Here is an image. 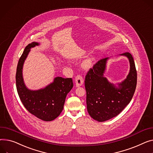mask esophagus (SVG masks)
I'll return each instance as SVG.
<instances>
[{
	"label": "esophagus",
	"instance_id": "1",
	"mask_svg": "<svg viewBox=\"0 0 153 153\" xmlns=\"http://www.w3.org/2000/svg\"><path fill=\"white\" fill-rule=\"evenodd\" d=\"M75 82L76 87L82 85L84 84V79L80 75H77L75 77Z\"/></svg>",
	"mask_w": 153,
	"mask_h": 153
}]
</instances>
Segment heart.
<instances>
[{
	"label": "heart",
	"mask_w": 153,
	"mask_h": 153,
	"mask_svg": "<svg viewBox=\"0 0 153 153\" xmlns=\"http://www.w3.org/2000/svg\"><path fill=\"white\" fill-rule=\"evenodd\" d=\"M94 58H91L87 59L86 61H85L84 64H83V67L85 69L90 68L94 63Z\"/></svg>",
	"instance_id": "1"
}]
</instances>
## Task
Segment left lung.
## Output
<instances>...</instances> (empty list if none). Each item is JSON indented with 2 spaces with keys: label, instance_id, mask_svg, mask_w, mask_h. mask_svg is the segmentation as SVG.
Listing matches in <instances>:
<instances>
[{
  "label": "left lung",
  "instance_id": "8db88e82",
  "mask_svg": "<svg viewBox=\"0 0 153 153\" xmlns=\"http://www.w3.org/2000/svg\"><path fill=\"white\" fill-rule=\"evenodd\" d=\"M130 62V72L119 88L108 82L103 74L108 58H102L94 65L85 79L87 108L89 115L99 122L117 116L130 102L137 86V73L133 57L128 52L122 53Z\"/></svg>",
  "mask_w": 153,
  "mask_h": 153
}]
</instances>
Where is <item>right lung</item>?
<instances>
[{"mask_svg":"<svg viewBox=\"0 0 153 153\" xmlns=\"http://www.w3.org/2000/svg\"><path fill=\"white\" fill-rule=\"evenodd\" d=\"M37 42L28 44L19 58L16 68V85L19 97L30 114L44 121L56 119L62 113L67 94L73 87V79L57 77L53 82L39 90L27 89L23 82L22 69L30 48L38 45Z\"/></svg>","mask_w":153,"mask_h":153,"instance_id":"right-lung-1","label":"right lung"}]
</instances>
